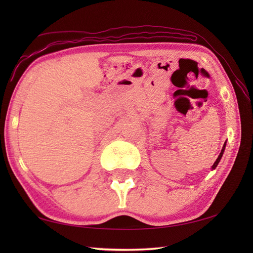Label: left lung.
Instances as JSON below:
<instances>
[{"mask_svg":"<svg viewBox=\"0 0 253 253\" xmlns=\"http://www.w3.org/2000/svg\"><path fill=\"white\" fill-rule=\"evenodd\" d=\"M226 144V143H225ZM225 144H224V147H223V149H222V151H221V153H219V155H218V158L216 159V161L215 162H214V164H213V166H212V169H214L217 166V164H218V162L219 161H221V159H222V157H223V153H224V150H225Z\"/></svg>","mask_w":253,"mask_h":253,"instance_id":"8db88e82","label":"left lung"}]
</instances>
